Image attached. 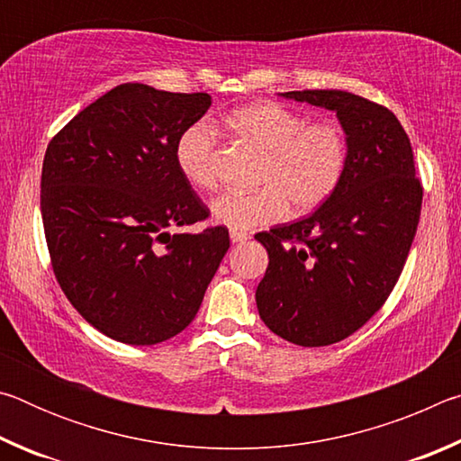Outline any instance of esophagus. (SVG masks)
Instances as JSON below:
<instances>
[{"instance_id": "1", "label": "esophagus", "mask_w": 461, "mask_h": 461, "mask_svg": "<svg viewBox=\"0 0 461 461\" xmlns=\"http://www.w3.org/2000/svg\"><path fill=\"white\" fill-rule=\"evenodd\" d=\"M230 238L233 244H244V241L249 240V233L248 231H240V230H231L230 231Z\"/></svg>"}]
</instances>
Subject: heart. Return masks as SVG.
<instances>
[{
	"label": "heart",
	"instance_id": "1",
	"mask_svg": "<svg viewBox=\"0 0 461 461\" xmlns=\"http://www.w3.org/2000/svg\"><path fill=\"white\" fill-rule=\"evenodd\" d=\"M225 123L260 152L258 191H228L212 203L217 223L230 230H252L278 221L293 209L313 212L338 189L348 167V142L335 122L309 123L307 115L275 101L233 109ZM217 128L197 120L183 130L175 146L176 167L197 189H213Z\"/></svg>",
	"mask_w": 461,
	"mask_h": 461
}]
</instances>
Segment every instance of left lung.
<instances>
[{
  "instance_id": "1",
  "label": "left lung",
  "mask_w": 461,
  "mask_h": 461,
  "mask_svg": "<svg viewBox=\"0 0 461 461\" xmlns=\"http://www.w3.org/2000/svg\"><path fill=\"white\" fill-rule=\"evenodd\" d=\"M286 99L335 112L348 167L335 193L301 221L262 231L268 268L256 288L262 321L305 348L346 339L384 305L415 238L423 186L407 131L384 105L338 89Z\"/></svg>"
}]
</instances>
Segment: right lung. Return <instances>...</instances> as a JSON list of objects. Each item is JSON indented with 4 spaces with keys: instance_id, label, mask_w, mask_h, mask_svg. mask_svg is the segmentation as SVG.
Returning a JSON list of instances; mask_svg holds the SVG:
<instances>
[{
    "instance_id": "right-lung-1",
    "label": "right lung",
    "mask_w": 461,
    "mask_h": 461,
    "mask_svg": "<svg viewBox=\"0 0 461 461\" xmlns=\"http://www.w3.org/2000/svg\"><path fill=\"white\" fill-rule=\"evenodd\" d=\"M209 105L207 93L123 83L46 148L41 212L54 276L115 341L154 346L181 333L230 248L221 225L168 231L209 215L175 160L178 136Z\"/></svg>"
}]
</instances>
